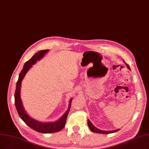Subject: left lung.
Returning a JSON list of instances; mask_svg holds the SVG:
<instances>
[{"label": "left lung", "mask_w": 149, "mask_h": 149, "mask_svg": "<svg viewBox=\"0 0 149 149\" xmlns=\"http://www.w3.org/2000/svg\"><path fill=\"white\" fill-rule=\"evenodd\" d=\"M125 64L127 65V66L128 67V68L129 70H130V68L129 67V65L128 64H127L125 63ZM87 123H88V126L90 128V130L92 131V132L93 133H101V134H109V133H115L117 132V131L119 130V129L116 130H114V131H103V130H101L97 128H96L95 127H94L92 123V122L89 120V119L87 120Z\"/></svg>", "instance_id": "left-lung-1"}]
</instances>
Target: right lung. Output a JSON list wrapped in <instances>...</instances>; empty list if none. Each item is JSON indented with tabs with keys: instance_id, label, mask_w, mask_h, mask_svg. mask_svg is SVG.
<instances>
[{
	"instance_id": "1",
	"label": "right lung",
	"mask_w": 149,
	"mask_h": 149,
	"mask_svg": "<svg viewBox=\"0 0 149 149\" xmlns=\"http://www.w3.org/2000/svg\"><path fill=\"white\" fill-rule=\"evenodd\" d=\"M48 49H46L37 52V53H35V54H34L30 60L27 61L25 64L24 65L23 68L19 74V78L16 83V88L15 93V106L20 118L30 128H31L32 129L41 133H56L59 132V131L62 130L64 126L65 125V123H66L67 117L70 111L71 101H72V99L70 100L68 108L67 111L65 112V114L58 120L54 122L43 123L35 120L33 118L29 116L25 111L24 109L20 95L21 82L24 78V76L29 70L32 67V65L36 63L37 61H40L41 58H42L44 57L45 54H46L48 52Z\"/></svg>"
}]
</instances>
